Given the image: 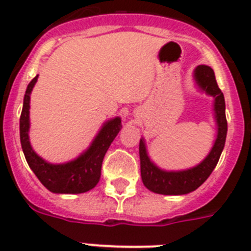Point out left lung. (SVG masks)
Wrapping results in <instances>:
<instances>
[{
  "label": "left lung",
  "mask_w": 251,
  "mask_h": 251,
  "mask_svg": "<svg viewBox=\"0 0 251 251\" xmlns=\"http://www.w3.org/2000/svg\"><path fill=\"white\" fill-rule=\"evenodd\" d=\"M194 79L203 92L214 97V119L217 122V139L213 148L203 162L193 168L185 171H165L151 161L147 153L144 139L139 143V155H140V172L143 184L153 193L163 195H182L197 190L204 181L209 177L214 170L221 153L225 147L227 135V120L225 97L217 85L216 76L212 67L199 65L194 71Z\"/></svg>",
  "instance_id": "obj_1"
}]
</instances>
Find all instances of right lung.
Listing matches in <instances>:
<instances>
[{"label":"right lung","instance_id":"obj_1","mask_svg":"<svg viewBox=\"0 0 251 251\" xmlns=\"http://www.w3.org/2000/svg\"><path fill=\"white\" fill-rule=\"evenodd\" d=\"M38 80V75L29 83L24 96L22 116H20V142L24 151L25 159L29 167L34 172L38 180L41 181L48 190L56 194H80L93 189L100 178V168L106 151L113 139L121 130V119L115 117L104 122L98 135L90 147L67 163L52 165L41 158L33 151L29 142V108H30V93Z\"/></svg>","mask_w":251,"mask_h":251}]
</instances>
